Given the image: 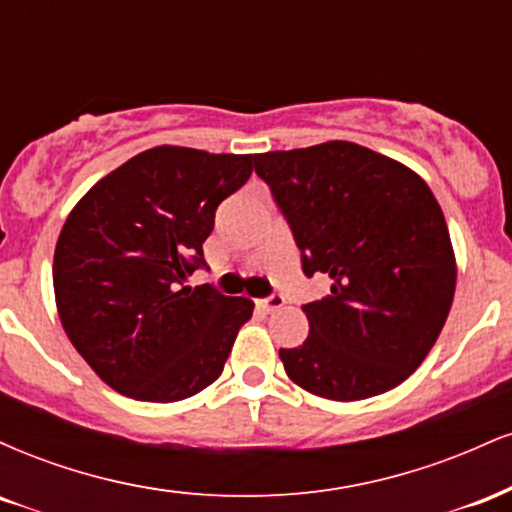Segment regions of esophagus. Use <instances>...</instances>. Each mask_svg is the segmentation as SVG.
<instances>
[{
    "mask_svg": "<svg viewBox=\"0 0 512 512\" xmlns=\"http://www.w3.org/2000/svg\"><path fill=\"white\" fill-rule=\"evenodd\" d=\"M284 303H286V298L281 296V293H272L269 298H262V301H257V305H260L264 313H274V310L284 308Z\"/></svg>",
    "mask_w": 512,
    "mask_h": 512,
    "instance_id": "34e87169",
    "label": "esophagus"
}]
</instances>
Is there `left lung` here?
<instances>
[{
  "label": "left lung",
  "instance_id": "obj_1",
  "mask_svg": "<svg viewBox=\"0 0 512 512\" xmlns=\"http://www.w3.org/2000/svg\"><path fill=\"white\" fill-rule=\"evenodd\" d=\"M289 221L303 272L330 293L303 305L308 339L281 349L286 375L334 402L409 378L448 320L457 262L431 187L404 163L354 142L255 156Z\"/></svg>",
  "mask_w": 512,
  "mask_h": 512
}]
</instances>
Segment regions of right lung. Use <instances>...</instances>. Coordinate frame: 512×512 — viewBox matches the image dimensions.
<instances>
[{
  "label": "right lung",
  "instance_id": "right-lung-1",
  "mask_svg": "<svg viewBox=\"0 0 512 512\" xmlns=\"http://www.w3.org/2000/svg\"><path fill=\"white\" fill-rule=\"evenodd\" d=\"M252 154L154 146L101 178L57 238L62 327L120 395L180 402L221 375L250 298L182 286L204 267L216 207L252 173Z\"/></svg>",
  "mask_w": 512,
  "mask_h": 512
}]
</instances>
